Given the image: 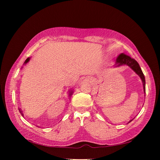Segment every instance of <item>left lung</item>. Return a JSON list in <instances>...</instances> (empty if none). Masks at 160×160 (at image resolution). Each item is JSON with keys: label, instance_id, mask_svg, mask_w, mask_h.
<instances>
[{"label": "left lung", "instance_id": "1", "mask_svg": "<svg viewBox=\"0 0 160 160\" xmlns=\"http://www.w3.org/2000/svg\"><path fill=\"white\" fill-rule=\"evenodd\" d=\"M116 64H117V65H116L117 67L123 65H127L136 72V73L140 77V78H141L142 81L144 93H146V80H145V77L141 68H140L138 62L136 61L133 59H132L130 57L122 53V54H120L117 58V59H116ZM132 120H130L129 123L132 122Z\"/></svg>", "mask_w": 160, "mask_h": 160}]
</instances>
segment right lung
<instances>
[{
  "label": "right lung",
  "mask_w": 160,
  "mask_h": 160,
  "mask_svg": "<svg viewBox=\"0 0 160 160\" xmlns=\"http://www.w3.org/2000/svg\"><path fill=\"white\" fill-rule=\"evenodd\" d=\"M29 60H30V58H27V59H26V61H25V64H26L27 63V62H28V61H29ZM72 95V93H71H71H70V94H69V95ZM18 111H20V113H21V114L23 116V113H22V111H21V109H20V108H18Z\"/></svg>",
  "instance_id": "1"
}]
</instances>
